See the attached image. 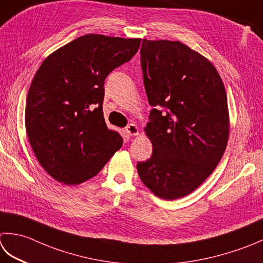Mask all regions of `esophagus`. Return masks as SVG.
<instances>
[{"mask_svg":"<svg viewBox=\"0 0 263 263\" xmlns=\"http://www.w3.org/2000/svg\"><path fill=\"white\" fill-rule=\"evenodd\" d=\"M125 131L128 136H138L139 135V127L136 124H128L125 127Z\"/></svg>","mask_w":263,"mask_h":263,"instance_id":"obj_1","label":"esophagus"}]
</instances>
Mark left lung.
I'll return each mask as SVG.
<instances>
[{
  "label": "left lung",
  "instance_id": "8db88e82",
  "mask_svg": "<svg viewBox=\"0 0 263 263\" xmlns=\"http://www.w3.org/2000/svg\"><path fill=\"white\" fill-rule=\"evenodd\" d=\"M141 68L151 111L145 130L152 157L137 164L143 184L163 199L197 189L222 158L229 110L212 63L180 41L142 40ZM167 109L161 114L158 107Z\"/></svg>",
  "mask_w": 263,
  "mask_h": 263
}]
</instances>
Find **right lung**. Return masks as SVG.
<instances>
[{
    "label": "right lung",
    "mask_w": 263,
    "mask_h": 263,
    "mask_svg": "<svg viewBox=\"0 0 263 263\" xmlns=\"http://www.w3.org/2000/svg\"><path fill=\"white\" fill-rule=\"evenodd\" d=\"M140 39L80 36L49 54L30 84L25 109L28 140L41 165L58 182L83 183L123 145L107 127L105 79L130 60Z\"/></svg>",
    "instance_id": "right-lung-1"
}]
</instances>
